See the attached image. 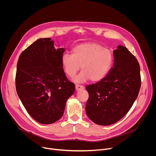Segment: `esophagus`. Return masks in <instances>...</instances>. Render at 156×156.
Instances as JSON below:
<instances>
[{"mask_svg": "<svg viewBox=\"0 0 156 156\" xmlns=\"http://www.w3.org/2000/svg\"><path fill=\"white\" fill-rule=\"evenodd\" d=\"M75 88H76V90L77 91H80V90H84V87L83 86H81V85H78V84H76V86H75Z\"/></svg>", "mask_w": 156, "mask_h": 156, "instance_id": "obj_1", "label": "esophagus"}]
</instances>
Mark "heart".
I'll return each instance as SVG.
<instances>
[{
  "mask_svg": "<svg viewBox=\"0 0 156 156\" xmlns=\"http://www.w3.org/2000/svg\"><path fill=\"white\" fill-rule=\"evenodd\" d=\"M114 62L113 54L110 50L95 42L83 43L75 46L72 55L64 54L61 63L66 75L73 78L79 71H82L74 81L84 83L89 80L98 82L108 73Z\"/></svg>",
  "mask_w": 156,
  "mask_h": 156,
  "instance_id": "1",
  "label": "heart"
}]
</instances>
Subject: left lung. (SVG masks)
Masks as SVG:
<instances>
[{
  "label": "left lung",
  "instance_id": "1",
  "mask_svg": "<svg viewBox=\"0 0 156 156\" xmlns=\"http://www.w3.org/2000/svg\"><path fill=\"white\" fill-rule=\"evenodd\" d=\"M114 63L101 81L88 85L86 112L97 125L107 126L119 121L136 99L141 87L140 66L126 48L113 51Z\"/></svg>",
  "mask_w": 156,
  "mask_h": 156
}]
</instances>
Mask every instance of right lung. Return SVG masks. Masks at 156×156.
Returning <instances> with one entry per match:
<instances>
[{"mask_svg": "<svg viewBox=\"0 0 156 156\" xmlns=\"http://www.w3.org/2000/svg\"><path fill=\"white\" fill-rule=\"evenodd\" d=\"M65 49L54 48L51 38H39L22 52L17 63V94L28 113L41 124L63 115L75 84L66 78L61 58Z\"/></svg>", "mask_w": 156, "mask_h": 156, "instance_id": "right-lung-1", "label": "right lung"}]
</instances>
